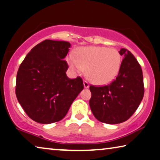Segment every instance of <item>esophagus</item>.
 Here are the masks:
<instances>
[{
    "mask_svg": "<svg viewBox=\"0 0 160 160\" xmlns=\"http://www.w3.org/2000/svg\"><path fill=\"white\" fill-rule=\"evenodd\" d=\"M83 87L86 88H88L89 87V84H88V83L87 82V81H83Z\"/></svg>",
    "mask_w": 160,
    "mask_h": 160,
    "instance_id": "esophagus-1",
    "label": "esophagus"
}]
</instances>
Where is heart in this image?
<instances>
[{"instance_id":"heart-1","label":"heart","mask_w":160,"mask_h":160,"mask_svg":"<svg viewBox=\"0 0 160 160\" xmlns=\"http://www.w3.org/2000/svg\"><path fill=\"white\" fill-rule=\"evenodd\" d=\"M75 56L69 55L67 61L77 72L86 69L87 77L97 85L112 82L119 74L122 57L119 51L105 46H83L76 50Z\"/></svg>"}]
</instances>
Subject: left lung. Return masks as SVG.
Wrapping results in <instances>:
<instances>
[{
    "mask_svg": "<svg viewBox=\"0 0 160 160\" xmlns=\"http://www.w3.org/2000/svg\"><path fill=\"white\" fill-rule=\"evenodd\" d=\"M124 58L119 74L104 87L90 86L91 110L96 119L106 124L127 121L136 111L144 97L142 70L129 51L121 48Z\"/></svg>",
    "mask_w": 160,
    "mask_h": 160,
    "instance_id": "8db88e82",
    "label": "left lung"
}]
</instances>
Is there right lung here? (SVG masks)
Segmentation results:
<instances>
[{
    "label": "right lung",
    "mask_w": 160,
    "mask_h": 160,
    "mask_svg": "<svg viewBox=\"0 0 160 160\" xmlns=\"http://www.w3.org/2000/svg\"><path fill=\"white\" fill-rule=\"evenodd\" d=\"M71 46L63 41L45 40L31 49L19 66L16 94L27 115L51 124L64 117L83 88L81 77L70 79L64 61Z\"/></svg>",
    "instance_id": "1"
}]
</instances>
